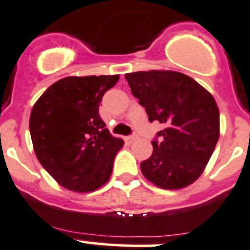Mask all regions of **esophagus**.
Masks as SVG:
<instances>
[{
	"label": "esophagus",
	"mask_w": 250,
	"mask_h": 250,
	"mask_svg": "<svg viewBox=\"0 0 250 250\" xmlns=\"http://www.w3.org/2000/svg\"><path fill=\"white\" fill-rule=\"evenodd\" d=\"M137 139H138V136H137V134H133V136L128 137V138L125 139V141H127L128 143H133V142L137 141Z\"/></svg>",
	"instance_id": "obj_1"
}]
</instances>
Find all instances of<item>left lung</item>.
Listing matches in <instances>:
<instances>
[{
  "label": "left lung",
  "instance_id": "8db88e82",
  "mask_svg": "<svg viewBox=\"0 0 250 250\" xmlns=\"http://www.w3.org/2000/svg\"><path fill=\"white\" fill-rule=\"evenodd\" d=\"M133 96L149 121L164 129L151 142L150 158L141 163L142 174L165 190L191 185L204 172L220 138V112L213 96L190 76L170 70L125 74Z\"/></svg>",
  "mask_w": 250,
  "mask_h": 250
}]
</instances>
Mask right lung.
I'll return each mask as SVG.
<instances>
[{"instance_id":"add662e5","label":"right lung","mask_w":250,"mask_h":250,"mask_svg":"<svg viewBox=\"0 0 250 250\" xmlns=\"http://www.w3.org/2000/svg\"><path fill=\"white\" fill-rule=\"evenodd\" d=\"M118 75L67 76L46 88L34 104L29 130L42 167L59 185L91 192L108 181L125 142L106 128L99 113L104 92Z\"/></svg>"}]
</instances>
